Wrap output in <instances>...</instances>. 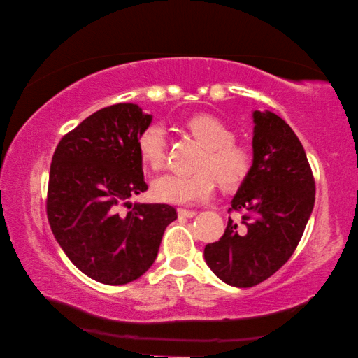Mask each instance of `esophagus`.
I'll use <instances>...</instances> for the list:
<instances>
[{
    "mask_svg": "<svg viewBox=\"0 0 358 358\" xmlns=\"http://www.w3.org/2000/svg\"><path fill=\"white\" fill-rule=\"evenodd\" d=\"M178 214H179V217H189V219L195 217V215H196L195 210H192V209H184V208H179V209H178Z\"/></svg>",
    "mask_w": 358,
    "mask_h": 358,
    "instance_id": "1",
    "label": "esophagus"
}]
</instances>
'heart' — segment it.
Here are the masks:
<instances>
[{"mask_svg":"<svg viewBox=\"0 0 358 358\" xmlns=\"http://www.w3.org/2000/svg\"><path fill=\"white\" fill-rule=\"evenodd\" d=\"M185 128L204 145L190 174H165L152 182L150 193L157 201L192 204L213 195L215 178L220 185L234 187L248 178L252 168V150L248 144L233 139L224 122L210 114H196L185 122ZM168 139L162 127L150 125L139 134L138 154L145 168L160 171L166 162Z\"/></svg>","mask_w":358,"mask_h":358,"instance_id":"obj_1","label":"heart"}]
</instances>
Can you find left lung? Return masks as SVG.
Returning a JSON list of instances; mask_svg holds the SVG:
<instances>
[{
  "mask_svg": "<svg viewBox=\"0 0 358 358\" xmlns=\"http://www.w3.org/2000/svg\"><path fill=\"white\" fill-rule=\"evenodd\" d=\"M254 162L228 213L224 236L204 248V260L228 285L254 287L294 254L313 213L315 180L306 152L279 115L254 113Z\"/></svg>",
  "mask_w": 358,
  "mask_h": 358,
  "instance_id": "1",
  "label": "left lung"
}]
</instances>
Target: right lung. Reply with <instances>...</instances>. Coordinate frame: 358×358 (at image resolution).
I'll return each instance as SVG.
<instances>
[{
  "label": "right lung",
  "mask_w": 358,
  "mask_h": 358,
  "mask_svg": "<svg viewBox=\"0 0 358 358\" xmlns=\"http://www.w3.org/2000/svg\"><path fill=\"white\" fill-rule=\"evenodd\" d=\"M150 122L138 104H113L64 134L52 157L45 201L52 233L76 268L106 285L143 276L178 219L169 204L128 203L148 190L138 138Z\"/></svg>",
  "instance_id": "obj_1"
}]
</instances>
